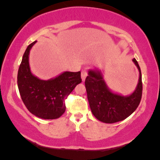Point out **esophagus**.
Listing matches in <instances>:
<instances>
[{"label":"esophagus","mask_w":160,"mask_h":160,"mask_svg":"<svg viewBox=\"0 0 160 160\" xmlns=\"http://www.w3.org/2000/svg\"><path fill=\"white\" fill-rule=\"evenodd\" d=\"M87 76H88V72H87L85 70H82L81 71V79L83 81H84L85 79H86V77H87Z\"/></svg>","instance_id":"esophagus-1"}]
</instances>
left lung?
I'll return each mask as SVG.
<instances>
[{
    "instance_id": "8db88e82",
    "label": "left lung",
    "mask_w": 160,
    "mask_h": 160,
    "mask_svg": "<svg viewBox=\"0 0 160 160\" xmlns=\"http://www.w3.org/2000/svg\"><path fill=\"white\" fill-rule=\"evenodd\" d=\"M139 76L135 90L124 96L111 90L104 80L102 71L90 69L85 80L88 99L92 114L104 123H115L130 116L138 108L142 93L141 70L136 59H132Z\"/></svg>"
}]
</instances>
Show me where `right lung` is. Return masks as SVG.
<instances>
[{
	"instance_id": "right-lung-1",
	"label": "right lung",
	"mask_w": 160,
	"mask_h": 160,
	"mask_svg": "<svg viewBox=\"0 0 160 160\" xmlns=\"http://www.w3.org/2000/svg\"><path fill=\"white\" fill-rule=\"evenodd\" d=\"M36 41L27 47L18 72V87L27 109L42 119H56L66 111L64 100L77 84L81 83L80 71L62 72L44 80L32 73L29 53Z\"/></svg>"
}]
</instances>
